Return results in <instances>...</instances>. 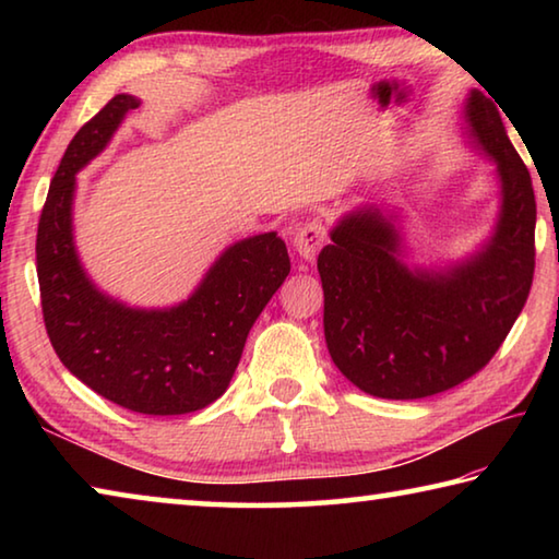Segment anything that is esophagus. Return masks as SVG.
<instances>
[{
  "instance_id": "obj_1",
  "label": "esophagus",
  "mask_w": 559,
  "mask_h": 559,
  "mask_svg": "<svg viewBox=\"0 0 559 559\" xmlns=\"http://www.w3.org/2000/svg\"><path fill=\"white\" fill-rule=\"evenodd\" d=\"M323 241H325V226L320 219H308L298 224L296 236H293V246H296L300 259H306L310 263L316 261Z\"/></svg>"
}]
</instances>
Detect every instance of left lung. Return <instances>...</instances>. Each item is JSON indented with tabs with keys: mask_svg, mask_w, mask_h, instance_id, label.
<instances>
[{
	"mask_svg": "<svg viewBox=\"0 0 559 559\" xmlns=\"http://www.w3.org/2000/svg\"><path fill=\"white\" fill-rule=\"evenodd\" d=\"M468 138L496 163L498 216L471 257L409 266L400 214L377 204L340 216L320 251L325 343L340 372L382 400H421L476 374L523 310L535 271V192L496 103L471 91Z\"/></svg>",
	"mask_w": 559,
	"mask_h": 559,
	"instance_id": "1",
	"label": "left lung"
}]
</instances>
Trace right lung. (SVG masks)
<instances>
[{
    "label": "right lung",
    "instance_id": "obj_1",
    "mask_svg": "<svg viewBox=\"0 0 559 559\" xmlns=\"http://www.w3.org/2000/svg\"><path fill=\"white\" fill-rule=\"evenodd\" d=\"M138 106L140 98L118 93L66 147L36 234L41 310L56 355L93 392L138 414H189L226 392L249 330L286 281L290 259L281 236L266 231L226 246L177 306L132 308L103 293L75 251V175Z\"/></svg>",
    "mask_w": 559,
    "mask_h": 559
}]
</instances>
